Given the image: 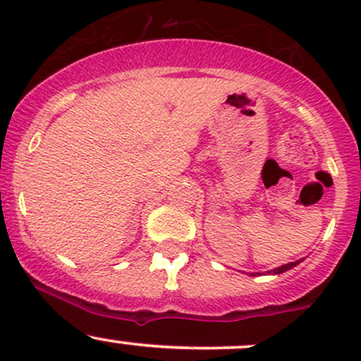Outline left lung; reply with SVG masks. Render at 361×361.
Wrapping results in <instances>:
<instances>
[{
  "mask_svg": "<svg viewBox=\"0 0 361 361\" xmlns=\"http://www.w3.org/2000/svg\"><path fill=\"white\" fill-rule=\"evenodd\" d=\"M297 264H298V262H290V264H286V265H281V267L274 269V271H271V272H272V274H281V272L288 271V269L295 267V265H297Z\"/></svg>",
  "mask_w": 361,
  "mask_h": 361,
  "instance_id": "left-lung-1",
  "label": "left lung"
}]
</instances>
